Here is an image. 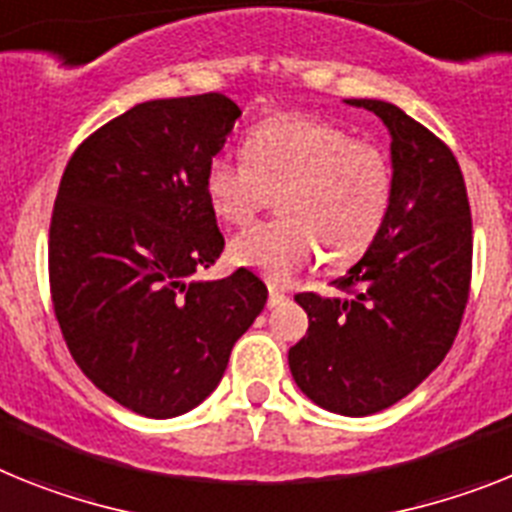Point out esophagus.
Returning <instances> with one entry per match:
<instances>
[{
    "label": "esophagus",
    "instance_id": "esophagus-1",
    "mask_svg": "<svg viewBox=\"0 0 512 512\" xmlns=\"http://www.w3.org/2000/svg\"><path fill=\"white\" fill-rule=\"evenodd\" d=\"M286 299H289V296H286V291L278 289L276 283H273V286L268 289V307H278V304H283Z\"/></svg>",
    "mask_w": 512,
    "mask_h": 512
}]
</instances>
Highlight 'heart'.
Wrapping results in <instances>:
<instances>
[{
	"label": "heart",
	"mask_w": 512,
	"mask_h": 512,
	"mask_svg": "<svg viewBox=\"0 0 512 512\" xmlns=\"http://www.w3.org/2000/svg\"><path fill=\"white\" fill-rule=\"evenodd\" d=\"M276 195L283 218L236 236L231 257L283 283L322 252L330 265H349L377 242L393 205V166L375 143L296 114L257 124L242 161L213 156L205 166V197L231 226H247Z\"/></svg>",
	"instance_id": "1"
}]
</instances>
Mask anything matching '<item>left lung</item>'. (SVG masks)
<instances>
[{"mask_svg":"<svg viewBox=\"0 0 512 512\" xmlns=\"http://www.w3.org/2000/svg\"><path fill=\"white\" fill-rule=\"evenodd\" d=\"M385 122L393 205L377 242L336 289L294 299L309 317L289 349L307 398L343 416H369L411 393L445 359L471 289V208L453 150L435 132L375 98H349Z\"/></svg>","mask_w":512,"mask_h":512,"instance_id":"obj_1","label":"left lung"}]
</instances>
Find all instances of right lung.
<instances>
[{"mask_svg": "<svg viewBox=\"0 0 512 512\" xmlns=\"http://www.w3.org/2000/svg\"><path fill=\"white\" fill-rule=\"evenodd\" d=\"M239 117L221 93L137 103L77 145L59 182L49 286L62 336L98 390L150 419L203 403L268 302L247 268L192 278L223 252L205 166Z\"/></svg>", "mask_w": 512, "mask_h": 512, "instance_id": "1", "label": "right lung"}]
</instances>
